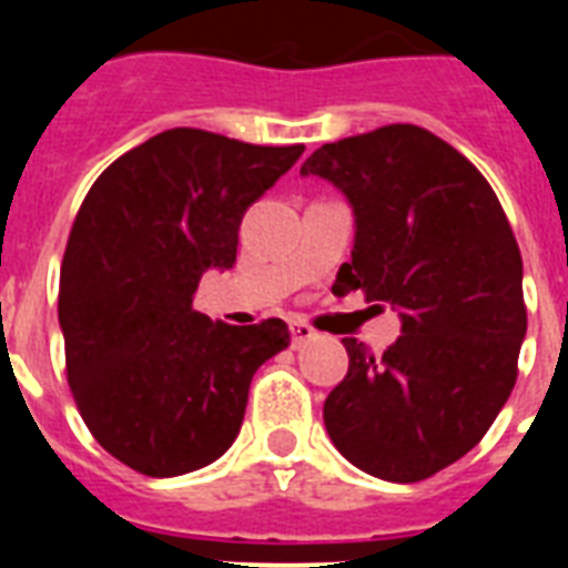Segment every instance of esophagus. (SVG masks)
<instances>
[{
  "label": "esophagus",
  "mask_w": 568,
  "mask_h": 568,
  "mask_svg": "<svg viewBox=\"0 0 568 568\" xmlns=\"http://www.w3.org/2000/svg\"><path fill=\"white\" fill-rule=\"evenodd\" d=\"M288 333H292V347H301L315 338V329L306 321H288Z\"/></svg>",
  "instance_id": "1"
}]
</instances>
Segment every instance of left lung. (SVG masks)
<instances>
[{"instance_id":"left-lung-1","label":"left lung","mask_w":568,"mask_h":568,"mask_svg":"<svg viewBox=\"0 0 568 568\" xmlns=\"http://www.w3.org/2000/svg\"><path fill=\"white\" fill-rule=\"evenodd\" d=\"M301 173L354 205L333 294L392 303L404 324L379 356L342 338L351 365L324 400L329 439L379 480H424L484 439L519 377L528 310L510 221L484 173L413 123L324 144Z\"/></svg>"}]
</instances>
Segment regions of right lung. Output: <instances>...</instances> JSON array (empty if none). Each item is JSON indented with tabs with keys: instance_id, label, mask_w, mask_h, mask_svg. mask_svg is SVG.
Here are the masks:
<instances>
[{
	"instance_id": "right-lung-1",
	"label": "right lung",
	"mask_w": 568,
	"mask_h": 568,
	"mask_svg": "<svg viewBox=\"0 0 568 568\" xmlns=\"http://www.w3.org/2000/svg\"><path fill=\"white\" fill-rule=\"evenodd\" d=\"M303 150L168 129L111 162L79 205L58 283L67 383L123 466L185 475L239 436L250 379L288 347V327L209 321L194 292L209 267L235 265L247 205Z\"/></svg>"
}]
</instances>
